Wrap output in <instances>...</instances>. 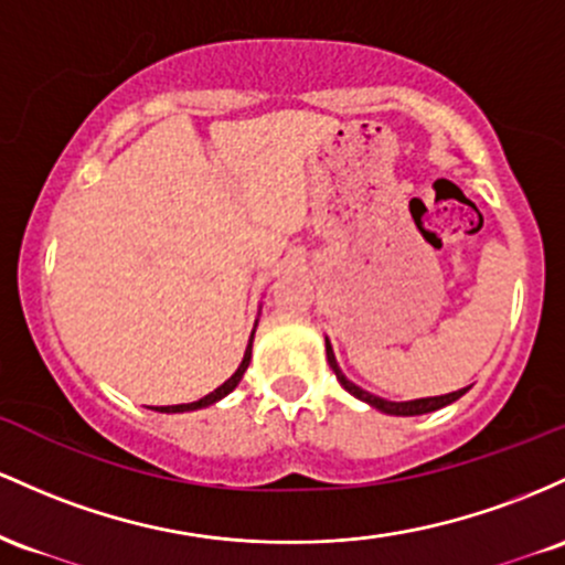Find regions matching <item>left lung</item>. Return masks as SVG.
<instances>
[{"mask_svg":"<svg viewBox=\"0 0 565 565\" xmlns=\"http://www.w3.org/2000/svg\"><path fill=\"white\" fill-rule=\"evenodd\" d=\"M326 352H328V365L333 367L335 379H339L341 386H344V390L350 392V395H354V397H358V401H363V403H367V405H373V408L384 411V414H392V416H419V414H429V411H437V408H443V405H448V403L459 401V397L465 395L467 390H470V386H465V390L451 392V395H440V397H422V401H408V403H390V401H384V397H376V395H371V392L360 390L358 384H352L350 379H347L344 373H341V367H339V363H335V358H333L331 341H328V339H326Z\"/></svg>","mask_w":565,"mask_h":565,"instance_id":"obj_1","label":"left lung"}]
</instances>
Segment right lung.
<instances>
[{"label":"right lung","instance_id":"right-lung-1","mask_svg":"<svg viewBox=\"0 0 565 565\" xmlns=\"http://www.w3.org/2000/svg\"><path fill=\"white\" fill-rule=\"evenodd\" d=\"M250 344H253V335H250ZM250 344H248V350H245V358H243V363H239L237 371H234V376H232V379H226V382L221 384L218 390H213L211 395L200 397L198 403H183V405H162V408H154V411H160V414H181V411L205 408V405H213L215 401H221V397H224V395H230V392L234 390V386L239 384V379H243V373L248 371V363H250Z\"/></svg>","mask_w":565,"mask_h":565}]
</instances>
